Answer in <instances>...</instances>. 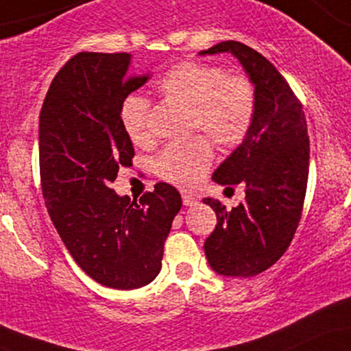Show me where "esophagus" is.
<instances>
[{"label":"esophagus","instance_id":"obj_1","mask_svg":"<svg viewBox=\"0 0 351 351\" xmlns=\"http://www.w3.org/2000/svg\"><path fill=\"white\" fill-rule=\"evenodd\" d=\"M181 198H183V204H184V206H195V204L198 203V199H196L195 196L186 195V193H183V195H181Z\"/></svg>","mask_w":351,"mask_h":351}]
</instances>
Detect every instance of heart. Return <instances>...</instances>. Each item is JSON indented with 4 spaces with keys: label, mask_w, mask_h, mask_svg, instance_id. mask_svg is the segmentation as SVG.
I'll list each match as a JSON object with an SVG mask.
<instances>
[{
    "label": "heart",
    "mask_w": 351,
    "mask_h": 351,
    "mask_svg": "<svg viewBox=\"0 0 351 351\" xmlns=\"http://www.w3.org/2000/svg\"><path fill=\"white\" fill-rule=\"evenodd\" d=\"M165 97L191 106L189 127L221 148H234L251 132L257 112V88L247 75H228L223 67L183 60L156 82ZM150 100L138 94L120 104V123L135 145L150 142ZM213 165V147L204 135L168 145L155 158L156 175L180 188L201 183Z\"/></svg>",
    "instance_id": "b5f03b06"
}]
</instances>
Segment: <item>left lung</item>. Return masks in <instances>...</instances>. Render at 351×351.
Masks as SVG:
<instances>
[{"label": "left lung", "instance_id": "1", "mask_svg": "<svg viewBox=\"0 0 351 351\" xmlns=\"http://www.w3.org/2000/svg\"><path fill=\"white\" fill-rule=\"evenodd\" d=\"M231 52L257 88V112L245 140L213 175L216 183L243 184L244 203L228 211L204 198L216 213L204 241L208 263L221 276L252 277L284 256L304 209L310 145L299 97L280 72L252 47L224 41L201 54Z\"/></svg>", "mask_w": 351, "mask_h": 351}]
</instances>
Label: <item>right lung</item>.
Segmentation results:
<instances>
[{
	"instance_id": "right-lung-1",
	"label": "right lung",
	"mask_w": 351,
	"mask_h": 351,
	"mask_svg": "<svg viewBox=\"0 0 351 351\" xmlns=\"http://www.w3.org/2000/svg\"><path fill=\"white\" fill-rule=\"evenodd\" d=\"M130 60L128 52H79L52 79L39 114V173L52 224L87 276L120 291L158 276L181 208L167 183L138 201L110 188L135 155L120 104L148 80L127 77Z\"/></svg>"
}]
</instances>
